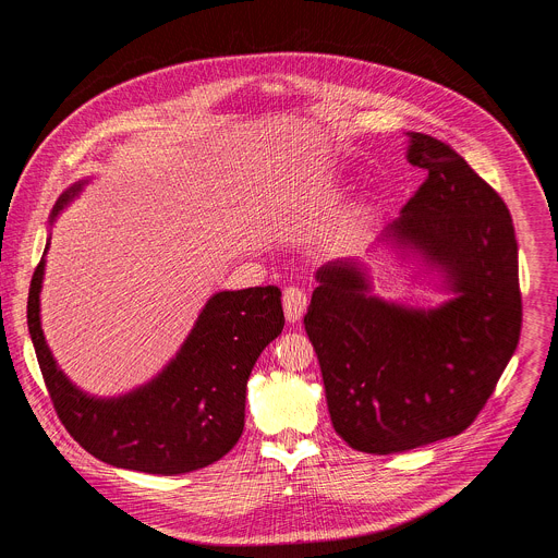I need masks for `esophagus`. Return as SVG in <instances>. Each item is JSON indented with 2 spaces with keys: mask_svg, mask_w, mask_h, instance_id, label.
Listing matches in <instances>:
<instances>
[{
  "mask_svg": "<svg viewBox=\"0 0 558 558\" xmlns=\"http://www.w3.org/2000/svg\"><path fill=\"white\" fill-rule=\"evenodd\" d=\"M282 306H284L287 323H300L304 311H306V293L302 289H298V287L284 289Z\"/></svg>",
  "mask_w": 558,
  "mask_h": 558,
  "instance_id": "1",
  "label": "esophagus"
}]
</instances>
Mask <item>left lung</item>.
<instances>
[{
	"label": "left lung",
	"mask_w": 558,
	"mask_h": 558,
	"mask_svg": "<svg viewBox=\"0 0 558 558\" xmlns=\"http://www.w3.org/2000/svg\"><path fill=\"white\" fill-rule=\"evenodd\" d=\"M426 181L371 252L435 276L450 298L409 306L373 293L360 258L315 271L304 315L336 433L390 454L463 433L486 407L521 333L519 250L501 196L446 143L407 132ZM413 276V280H415Z\"/></svg>",
	"instance_id": "left-lung-1"
}]
</instances>
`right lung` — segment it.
<instances>
[{
  "instance_id": "right-lung-1",
  "label": "right lung",
  "mask_w": 558,
  "mask_h": 558,
  "mask_svg": "<svg viewBox=\"0 0 558 558\" xmlns=\"http://www.w3.org/2000/svg\"><path fill=\"white\" fill-rule=\"evenodd\" d=\"M90 181L57 201V216ZM28 291V331L54 411L65 430L97 459L147 474H185L225 457L245 428L247 379L284 327L278 287L218 291L203 306L179 353L149 381L117 397L78 388L59 368L41 329L46 254Z\"/></svg>"
}]
</instances>
